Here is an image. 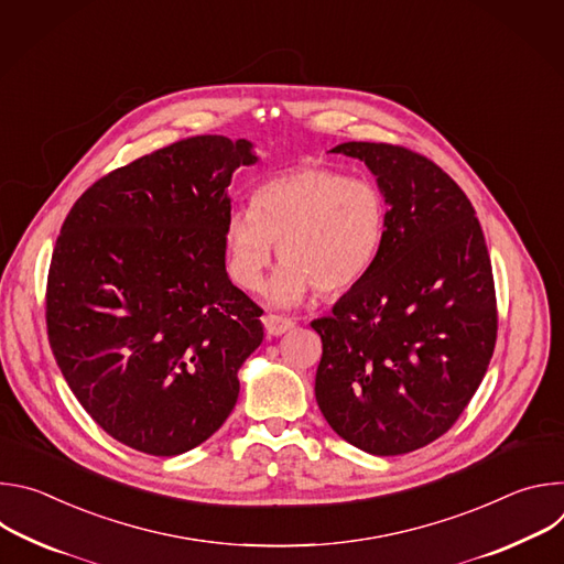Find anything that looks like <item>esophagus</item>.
<instances>
[{
	"mask_svg": "<svg viewBox=\"0 0 564 564\" xmlns=\"http://www.w3.org/2000/svg\"><path fill=\"white\" fill-rule=\"evenodd\" d=\"M263 326H265L268 337H281V335H285L288 330L294 328V321L288 318V316H281V314H265Z\"/></svg>",
	"mask_w": 564,
	"mask_h": 564,
	"instance_id": "34e87169",
	"label": "esophagus"
}]
</instances>
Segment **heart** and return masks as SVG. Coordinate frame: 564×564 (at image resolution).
I'll return each instance as SVG.
<instances>
[{"label": "heart", "instance_id": "b5f03b06", "mask_svg": "<svg viewBox=\"0 0 564 564\" xmlns=\"http://www.w3.org/2000/svg\"><path fill=\"white\" fill-rule=\"evenodd\" d=\"M388 229V203L379 185L346 172L301 165L263 181L250 209L225 223L227 270L246 290H261L274 259L281 268L268 285L276 305H296L314 288L335 294L352 288L377 263Z\"/></svg>", "mask_w": 564, "mask_h": 564}]
</instances>
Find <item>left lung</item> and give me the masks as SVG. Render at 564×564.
Segmentation results:
<instances>
[{
    "label": "left lung",
    "mask_w": 564,
    "mask_h": 564,
    "mask_svg": "<svg viewBox=\"0 0 564 564\" xmlns=\"http://www.w3.org/2000/svg\"><path fill=\"white\" fill-rule=\"evenodd\" d=\"M333 151L377 178L388 229L372 270L310 324L324 341L316 404L348 444L404 455L444 435L487 375L491 259L470 200L429 158L383 142Z\"/></svg>",
    "instance_id": "left-lung-1"
}]
</instances>
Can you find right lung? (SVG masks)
Listing matches in <instances>:
<instances>
[{"label": "right lung", "mask_w": 564, "mask_h": 564, "mask_svg": "<svg viewBox=\"0 0 564 564\" xmlns=\"http://www.w3.org/2000/svg\"><path fill=\"white\" fill-rule=\"evenodd\" d=\"M259 160L246 138H187L100 178L62 225L51 350L83 409L129 448L187 453L236 406L263 310L225 270L227 187Z\"/></svg>", "instance_id": "obj_1"}]
</instances>
